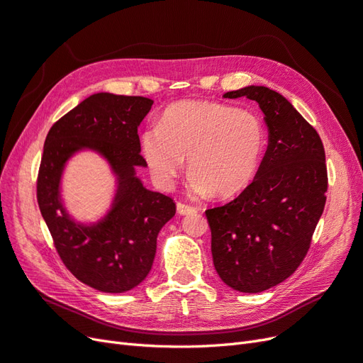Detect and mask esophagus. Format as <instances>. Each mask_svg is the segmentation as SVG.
I'll list each match as a JSON object with an SVG mask.
<instances>
[{
  "label": "esophagus",
  "instance_id": "obj_1",
  "mask_svg": "<svg viewBox=\"0 0 363 363\" xmlns=\"http://www.w3.org/2000/svg\"><path fill=\"white\" fill-rule=\"evenodd\" d=\"M195 211H196L195 207L183 204V202H177V213H179L180 216H187V214H192V213H195Z\"/></svg>",
  "mask_w": 363,
  "mask_h": 363
}]
</instances>
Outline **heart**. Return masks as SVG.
<instances>
[{"label":"heart","mask_w":363,"mask_h":363,"mask_svg":"<svg viewBox=\"0 0 363 363\" xmlns=\"http://www.w3.org/2000/svg\"><path fill=\"white\" fill-rule=\"evenodd\" d=\"M140 143L162 189L174 184L187 156L192 191L228 198L253 180L265 150V128L250 111L180 101L164 110L159 125L147 128Z\"/></svg>","instance_id":"b5f03b06"}]
</instances>
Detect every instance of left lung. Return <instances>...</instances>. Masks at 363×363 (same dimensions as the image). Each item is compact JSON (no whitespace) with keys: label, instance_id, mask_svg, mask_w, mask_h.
I'll return each instance as SVG.
<instances>
[{"label":"left lung","instance_id":"left-lung-1","mask_svg":"<svg viewBox=\"0 0 363 363\" xmlns=\"http://www.w3.org/2000/svg\"><path fill=\"white\" fill-rule=\"evenodd\" d=\"M241 96L265 114L268 149L255 180L206 216L222 281L259 294L291 277L306 257L325 208L328 171L320 137L281 94L252 84L223 95Z\"/></svg>","mask_w":363,"mask_h":363}]
</instances>
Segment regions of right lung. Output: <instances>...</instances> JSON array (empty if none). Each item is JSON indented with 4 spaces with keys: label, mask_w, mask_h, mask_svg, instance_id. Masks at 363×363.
<instances>
[{
    "label": "right lung",
    "mask_w": 363,
    "mask_h": 363,
    "mask_svg": "<svg viewBox=\"0 0 363 363\" xmlns=\"http://www.w3.org/2000/svg\"><path fill=\"white\" fill-rule=\"evenodd\" d=\"M144 96L98 92L57 121L45 141L37 199L65 267L99 292L123 294L152 269L159 230L176 214L169 196L144 187L137 168L138 126L152 108ZM83 151L96 152L115 177L111 206L95 223L77 221L65 207L62 179L67 162Z\"/></svg>",
    "instance_id": "1"
}]
</instances>
